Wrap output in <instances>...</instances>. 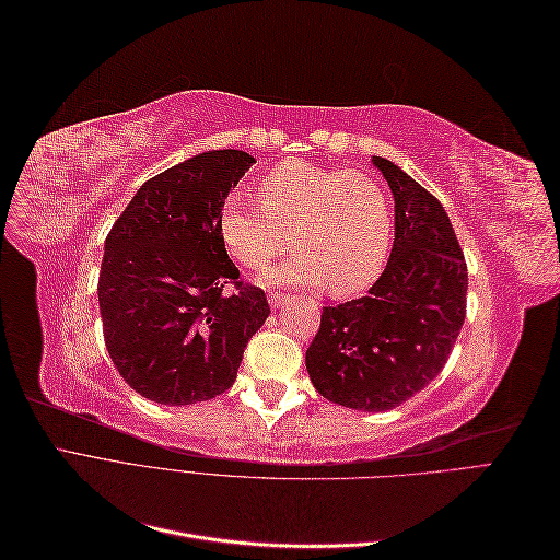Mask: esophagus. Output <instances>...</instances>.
<instances>
[{"instance_id": "esophagus-1", "label": "esophagus", "mask_w": 560, "mask_h": 560, "mask_svg": "<svg viewBox=\"0 0 560 560\" xmlns=\"http://www.w3.org/2000/svg\"><path fill=\"white\" fill-rule=\"evenodd\" d=\"M292 301V296L290 294H284V292H270L268 294V303L273 308H280V306H287V303Z\"/></svg>"}]
</instances>
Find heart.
Wrapping results in <instances>:
<instances>
[{
	"instance_id": "b5f03b06",
	"label": "heart",
	"mask_w": 560,
	"mask_h": 560,
	"mask_svg": "<svg viewBox=\"0 0 560 560\" xmlns=\"http://www.w3.org/2000/svg\"><path fill=\"white\" fill-rule=\"evenodd\" d=\"M261 208L229 198L219 210V238L231 257L264 270L292 247V261L270 270V282L325 287L352 296L374 284L393 245V208L366 173L290 159L259 182Z\"/></svg>"
}]
</instances>
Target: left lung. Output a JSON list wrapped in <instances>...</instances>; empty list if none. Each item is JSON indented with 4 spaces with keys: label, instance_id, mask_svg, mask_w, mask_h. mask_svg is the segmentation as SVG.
Wrapping results in <instances>:
<instances>
[{
    "label": "left lung",
    "instance_id": "8db88e82",
    "mask_svg": "<svg viewBox=\"0 0 560 560\" xmlns=\"http://www.w3.org/2000/svg\"><path fill=\"white\" fill-rule=\"evenodd\" d=\"M395 196V245L366 296L322 308L306 366L322 397L387 411L444 369L467 313V264L446 210L381 156Z\"/></svg>",
    "mask_w": 560,
    "mask_h": 560
}]
</instances>
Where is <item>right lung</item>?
Returning a JSON list of instances; mask_svg holds the SVG:
<instances>
[{
    "label": "right lung",
    "mask_w": 560,
    "mask_h": 560,
    "mask_svg": "<svg viewBox=\"0 0 560 560\" xmlns=\"http://www.w3.org/2000/svg\"><path fill=\"white\" fill-rule=\"evenodd\" d=\"M254 159L206 151L147 179L116 219L97 301L109 358L142 397L184 406L226 393L270 308L219 238V210Z\"/></svg>",
    "instance_id": "1"
}]
</instances>
